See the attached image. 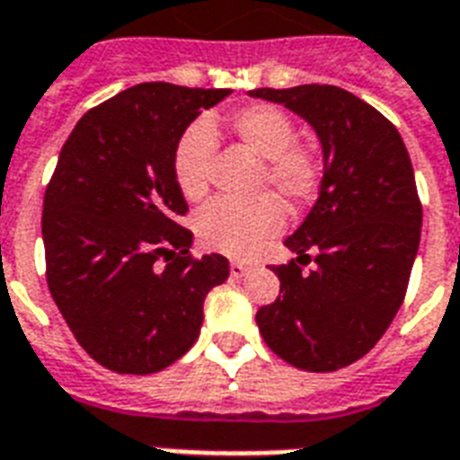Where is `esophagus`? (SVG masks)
<instances>
[{
    "label": "esophagus",
    "mask_w": 460,
    "mask_h": 460,
    "mask_svg": "<svg viewBox=\"0 0 460 460\" xmlns=\"http://www.w3.org/2000/svg\"><path fill=\"white\" fill-rule=\"evenodd\" d=\"M247 271H250V267L243 261H230V276H234V279H243V276H247Z\"/></svg>",
    "instance_id": "1"
}]
</instances>
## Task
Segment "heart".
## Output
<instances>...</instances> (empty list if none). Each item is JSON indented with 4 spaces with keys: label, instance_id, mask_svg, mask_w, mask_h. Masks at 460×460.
I'll return each mask as SVG.
<instances>
[{
    "label": "heart",
    "instance_id": "heart-1",
    "mask_svg": "<svg viewBox=\"0 0 460 460\" xmlns=\"http://www.w3.org/2000/svg\"><path fill=\"white\" fill-rule=\"evenodd\" d=\"M227 128L259 160L264 172L259 186H271L283 201L298 208L320 189L323 169L315 152L296 143V126L288 113L271 103H254L234 111ZM216 126L196 120L179 136L172 155V174L186 201H201L208 191V164L216 150ZM286 213L274 196H259L252 201L208 203L193 220L196 237L206 250L220 252L233 259H252L281 233Z\"/></svg>",
    "mask_w": 460,
    "mask_h": 460
}]
</instances>
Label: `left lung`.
Segmentation results:
<instances>
[{
    "instance_id": "8db88e82",
    "label": "left lung",
    "mask_w": 460,
    "mask_h": 460,
    "mask_svg": "<svg viewBox=\"0 0 460 460\" xmlns=\"http://www.w3.org/2000/svg\"><path fill=\"white\" fill-rule=\"evenodd\" d=\"M250 96L308 120L324 162L315 206L283 243L296 259L274 267L281 293L259 308V332L296 368L337 371L376 347L405 298L422 233L412 162L395 126L340 86Z\"/></svg>"
}]
</instances>
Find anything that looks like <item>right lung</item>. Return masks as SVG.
Segmentation results:
<instances>
[{"mask_svg": "<svg viewBox=\"0 0 460 460\" xmlns=\"http://www.w3.org/2000/svg\"><path fill=\"white\" fill-rule=\"evenodd\" d=\"M230 89L145 82L86 111L62 145L43 201L48 288L89 357L157 374L193 347L223 254L191 257L172 174L179 136Z\"/></svg>", "mask_w": 460, "mask_h": 460, "instance_id": "add662e5", "label": "right lung"}]
</instances>
